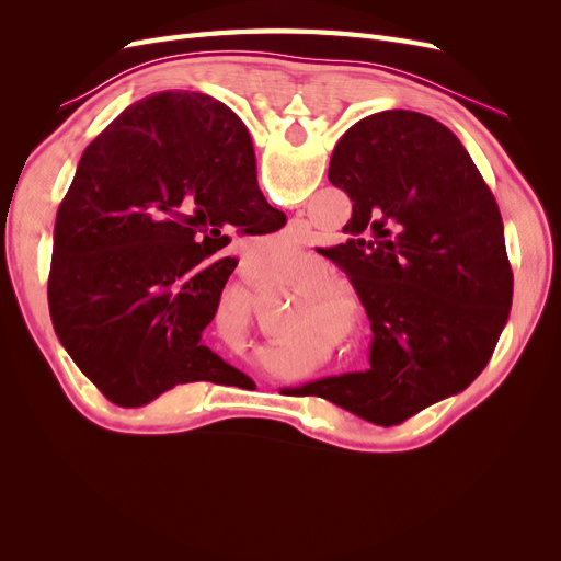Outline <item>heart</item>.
I'll return each instance as SVG.
<instances>
[{
    "label": "heart",
    "mask_w": 561,
    "mask_h": 561,
    "mask_svg": "<svg viewBox=\"0 0 561 561\" xmlns=\"http://www.w3.org/2000/svg\"><path fill=\"white\" fill-rule=\"evenodd\" d=\"M332 271L322 262H307V260H280L271 268L262 271L260 283L262 287L271 290L307 295L304 301L318 313H332L339 307V293L334 287H325L332 283Z\"/></svg>",
    "instance_id": "heart-1"
}]
</instances>
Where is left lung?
<instances>
[{
    "instance_id": "left-lung-1",
    "label": "left lung",
    "mask_w": 561,
    "mask_h": 561,
    "mask_svg": "<svg viewBox=\"0 0 561 561\" xmlns=\"http://www.w3.org/2000/svg\"><path fill=\"white\" fill-rule=\"evenodd\" d=\"M353 201L346 241L322 254L371 322L369 369L311 393L396 426L463 390L496 348L513 301L503 219L478 165L435 118L386 110L353 124L330 159Z\"/></svg>"
}]
</instances>
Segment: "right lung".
Here are the masks:
<instances>
[{"instance_id": "1", "label": "right lung", "mask_w": 561, "mask_h": 561, "mask_svg": "<svg viewBox=\"0 0 561 561\" xmlns=\"http://www.w3.org/2000/svg\"><path fill=\"white\" fill-rule=\"evenodd\" d=\"M283 225L257 186L248 128L225 103L142 98L87 147L58 208L48 311L60 344L118 407L241 377L201 344L239 264L222 252L227 231Z\"/></svg>"}]
</instances>
